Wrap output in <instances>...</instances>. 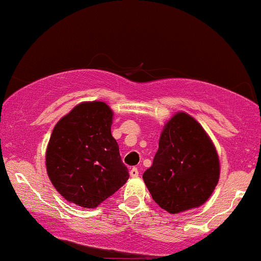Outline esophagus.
<instances>
[{
    "label": "esophagus",
    "mask_w": 261,
    "mask_h": 261,
    "mask_svg": "<svg viewBox=\"0 0 261 261\" xmlns=\"http://www.w3.org/2000/svg\"><path fill=\"white\" fill-rule=\"evenodd\" d=\"M130 176H133V178L139 176V169H137L136 167H133V168L130 169Z\"/></svg>",
    "instance_id": "1"
}]
</instances>
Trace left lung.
Segmentation results:
<instances>
[{
    "label": "left lung",
    "instance_id": "left-lung-1",
    "mask_svg": "<svg viewBox=\"0 0 261 261\" xmlns=\"http://www.w3.org/2000/svg\"><path fill=\"white\" fill-rule=\"evenodd\" d=\"M142 178L152 199L169 214L201 206L220 178L217 152L201 125L188 114H175Z\"/></svg>",
    "mask_w": 261,
    "mask_h": 261
}]
</instances>
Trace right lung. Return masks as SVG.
<instances>
[{
  "instance_id": "add662e5",
  "label": "right lung",
  "mask_w": 261,
  "mask_h": 261,
  "mask_svg": "<svg viewBox=\"0 0 261 261\" xmlns=\"http://www.w3.org/2000/svg\"><path fill=\"white\" fill-rule=\"evenodd\" d=\"M113 112L103 101L81 103L54 127L46 149L47 175L67 201L97 207L128 179L112 136Z\"/></svg>"
}]
</instances>
